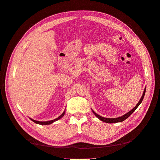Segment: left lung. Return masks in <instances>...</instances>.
I'll list each match as a JSON object with an SVG mask.
<instances>
[{"label": "left lung", "instance_id": "8db88e82", "mask_svg": "<svg viewBox=\"0 0 160 160\" xmlns=\"http://www.w3.org/2000/svg\"><path fill=\"white\" fill-rule=\"evenodd\" d=\"M146 88H145L144 91H143V95H142V98L140 99V100L139 101V102L138 103V104H137L136 105H135V107L133 109H132L130 111H129L128 113H125V115H123V116H122V117L117 118H103V117H101V116L99 115L98 114H97V113L95 112V111H93V110H92V111H93V113L95 114V115L96 116L97 118H98V119H99L101 121H102V122H103L108 123H113L122 122H123V121H124V120L126 119L127 118H128L129 117V116L134 112V111H135V109H136L138 108V106L140 105V103H141L142 102L143 99V98H144L145 93H146Z\"/></svg>", "mask_w": 160, "mask_h": 160}]
</instances>
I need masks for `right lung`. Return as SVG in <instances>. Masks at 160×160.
<instances>
[{
    "label": "right lung",
    "mask_w": 160,
    "mask_h": 160,
    "mask_svg": "<svg viewBox=\"0 0 160 160\" xmlns=\"http://www.w3.org/2000/svg\"><path fill=\"white\" fill-rule=\"evenodd\" d=\"M65 110L64 111V112L62 113L59 118H56V119H53V120H51V121H48V122H38V121H36V120H34V119H31V120H32L33 122H35V123H37V124H39V125H49V124H51V123H52L53 122H56V121H57V120H59V119H61V118H62L63 117V115H65Z\"/></svg>",
    "instance_id": "obj_1"
}]
</instances>
